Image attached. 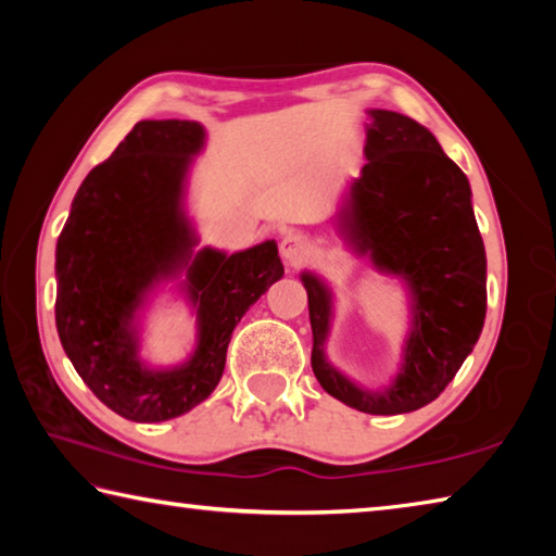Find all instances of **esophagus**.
Instances as JSON below:
<instances>
[{
    "mask_svg": "<svg viewBox=\"0 0 556 556\" xmlns=\"http://www.w3.org/2000/svg\"><path fill=\"white\" fill-rule=\"evenodd\" d=\"M308 248H312V244H308V240L304 238V235L289 232L287 238L281 240L279 252H281V257L289 262V265H296V262H301V260L308 255Z\"/></svg>",
    "mask_w": 556,
    "mask_h": 556,
    "instance_id": "esophagus-1",
    "label": "esophagus"
}]
</instances>
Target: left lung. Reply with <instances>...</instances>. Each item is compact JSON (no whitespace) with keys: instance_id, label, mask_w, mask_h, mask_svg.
I'll return each mask as SVG.
<instances>
[{"instance_id":"obj_1","label":"left lung","mask_w":556,"mask_h":556,"mask_svg":"<svg viewBox=\"0 0 556 556\" xmlns=\"http://www.w3.org/2000/svg\"><path fill=\"white\" fill-rule=\"evenodd\" d=\"M363 176L338 215L357 252L409 281L414 328L404 368L388 392H365L324 357L331 299L304 275L314 331L312 368L321 388L368 414H404L437 400L481 336L485 318V248L464 172L417 122L372 110Z\"/></svg>"}]
</instances>
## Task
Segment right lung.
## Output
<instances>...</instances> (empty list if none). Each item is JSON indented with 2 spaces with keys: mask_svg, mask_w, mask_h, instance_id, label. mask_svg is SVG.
Returning <instances> with one entry per match:
<instances>
[{
  "mask_svg": "<svg viewBox=\"0 0 556 556\" xmlns=\"http://www.w3.org/2000/svg\"><path fill=\"white\" fill-rule=\"evenodd\" d=\"M203 127L191 119H144L75 193L55 244V328L83 382L131 421H166L193 409L223 378L242 314L285 275L275 242L191 260L181 184ZM178 266L200 306V351L184 369L152 374L136 361L128 318L143 291Z\"/></svg>",
  "mask_w": 556,
  "mask_h": 556,
  "instance_id": "right-lung-1",
  "label": "right lung"
}]
</instances>
